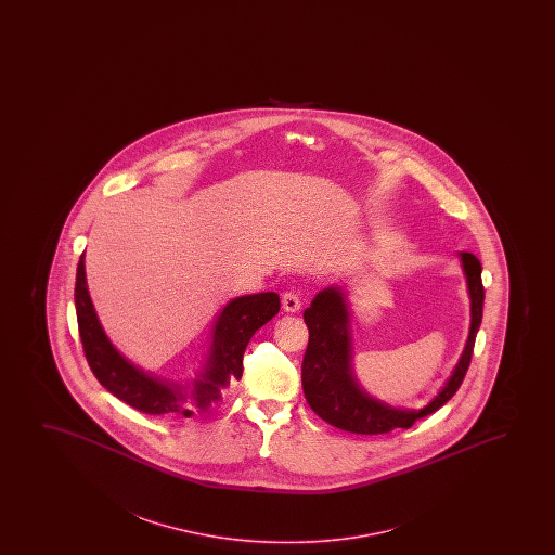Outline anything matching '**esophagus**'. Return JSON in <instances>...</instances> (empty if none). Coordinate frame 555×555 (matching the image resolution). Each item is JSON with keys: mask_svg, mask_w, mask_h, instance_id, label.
I'll use <instances>...</instances> for the list:
<instances>
[{"mask_svg": "<svg viewBox=\"0 0 555 555\" xmlns=\"http://www.w3.org/2000/svg\"><path fill=\"white\" fill-rule=\"evenodd\" d=\"M282 309L286 312H297L301 309V299L296 292H284L282 296Z\"/></svg>", "mask_w": 555, "mask_h": 555, "instance_id": "34e87169", "label": "esophagus"}]
</instances>
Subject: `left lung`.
Here are the masks:
<instances>
[{
    "mask_svg": "<svg viewBox=\"0 0 555 555\" xmlns=\"http://www.w3.org/2000/svg\"><path fill=\"white\" fill-rule=\"evenodd\" d=\"M464 274L470 294L472 324L468 341L455 372L433 402L423 410H398L379 402L360 388L352 372L349 311L341 288L322 289L305 309L309 327V345L301 365L305 398L311 410L326 423L352 434H387L396 428H410L417 418L426 417L455 395L470 365L474 343L481 324L486 289L481 284V263L470 251H461Z\"/></svg>",
    "mask_w": 555,
    "mask_h": 555,
    "instance_id": "obj_1",
    "label": "left lung"
}]
</instances>
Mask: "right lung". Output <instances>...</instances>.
Here are the masks:
<instances>
[{
  "label": "right lung",
  "mask_w": 555,
  "mask_h": 555,
  "mask_svg": "<svg viewBox=\"0 0 555 555\" xmlns=\"http://www.w3.org/2000/svg\"><path fill=\"white\" fill-rule=\"evenodd\" d=\"M281 311V297L274 292L236 297L225 305L214 330L212 349L205 372L195 379L191 396L183 387L153 377L130 364L115 350L92 307L85 281L83 256L77 263L76 312L79 337L87 362L102 387L107 388L130 408L147 415H182L205 413L221 398L229 380L243 377V357L251 335Z\"/></svg>",
  "instance_id": "add662e5"
}]
</instances>
